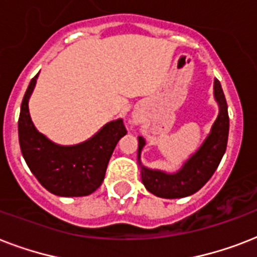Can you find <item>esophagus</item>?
Wrapping results in <instances>:
<instances>
[{
    "instance_id": "34e87169",
    "label": "esophagus",
    "mask_w": 257,
    "mask_h": 257,
    "mask_svg": "<svg viewBox=\"0 0 257 257\" xmlns=\"http://www.w3.org/2000/svg\"><path fill=\"white\" fill-rule=\"evenodd\" d=\"M133 122H135V124H139V122H140V120H139L137 117H133Z\"/></svg>"
}]
</instances>
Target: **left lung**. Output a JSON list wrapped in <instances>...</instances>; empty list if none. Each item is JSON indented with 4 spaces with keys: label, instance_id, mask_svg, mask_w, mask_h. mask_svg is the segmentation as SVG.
I'll use <instances>...</instances> for the list:
<instances>
[{
    "label": "left lung",
    "instance_id": "obj_1",
    "mask_svg": "<svg viewBox=\"0 0 257 257\" xmlns=\"http://www.w3.org/2000/svg\"><path fill=\"white\" fill-rule=\"evenodd\" d=\"M213 97L219 106V113L200 147L184 161L175 172L161 171L145 167L141 163V151L145 139L139 136L137 163L140 167L141 181L151 193L163 199H181L201 189L212 177L223 159L228 143L229 117L223 89L217 78L213 80Z\"/></svg>",
    "mask_w": 257,
    "mask_h": 257
}]
</instances>
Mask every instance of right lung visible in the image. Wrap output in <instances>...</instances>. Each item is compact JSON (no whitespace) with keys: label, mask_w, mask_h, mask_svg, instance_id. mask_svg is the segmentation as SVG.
Masks as SVG:
<instances>
[{"label":"right lung","mask_w":257,"mask_h":257,"mask_svg":"<svg viewBox=\"0 0 257 257\" xmlns=\"http://www.w3.org/2000/svg\"><path fill=\"white\" fill-rule=\"evenodd\" d=\"M37 78L36 74L26 89L18 118L22 156L36 179L50 193L62 197L90 195L102 184L113 151L126 135L122 118L109 121L82 143L57 144L40 132L30 117L29 100Z\"/></svg>","instance_id":"right-lung-1"}]
</instances>
